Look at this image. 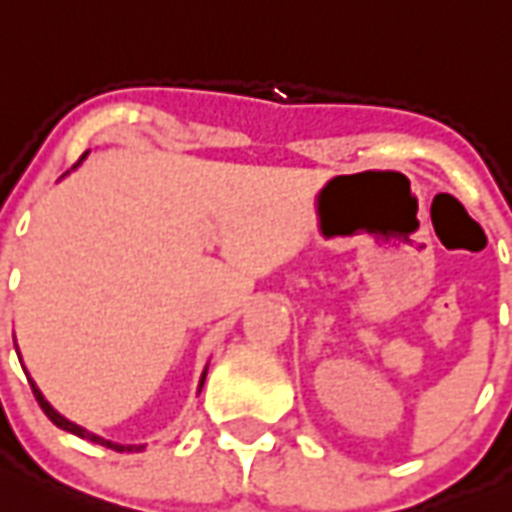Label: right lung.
Returning a JSON list of instances; mask_svg holds the SVG:
<instances>
[{"label": "right lung", "instance_id": "right-lung-1", "mask_svg": "<svg viewBox=\"0 0 512 512\" xmlns=\"http://www.w3.org/2000/svg\"><path fill=\"white\" fill-rule=\"evenodd\" d=\"M85 157H87V152L82 154V157H79V162L85 160ZM79 162H77V165H79ZM77 165H74V168H77ZM205 374H208V368L202 371L200 387H197V390H202V384H205ZM29 382H31V379H29ZM31 390H34V398H37V403H39V406H42V411H45V414H47V419H50V422H53L55 427H61V430H66V433H74V435H79V438H85V441H93V443H98V446H106V449L120 451V454H122V451H141V449H144V446H122V443L106 441V438H101V435L87 433L85 427L74 425V422H69V419H66V417H61V414H58V411H55V408L50 406V403H47L45 395L39 392V387L34 382H31Z\"/></svg>", "mask_w": 512, "mask_h": 512}]
</instances>
